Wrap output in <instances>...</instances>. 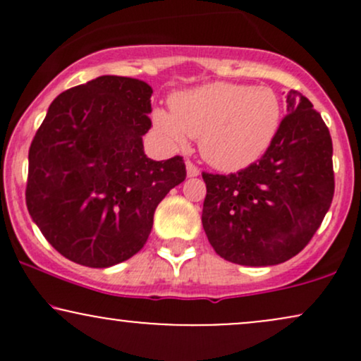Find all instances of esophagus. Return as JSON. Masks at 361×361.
<instances>
[{
	"label": "esophagus",
	"instance_id": "34e87169",
	"mask_svg": "<svg viewBox=\"0 0 361 361\" xmlns=\"http://www.w3.org/2000/svg\"><path fill=\"white\" fill-rule=\"evenodd\" d=\"M186 175H188V178H195L200 175V169L195 166L192 161H186Z\"/></svg>",
	"mask_w": 361,
	"mask_h": 361
}]
</instances>
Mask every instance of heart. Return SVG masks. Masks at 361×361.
<instances>
[{
    "label": "heart",
    "mask_w": 361,
    "mask_h": 361,
    "mask_svg": "<svg viewBox=\"0 0 361 361\" xmlns=\"http://www.w3.org/2000/svg\"><path fill=\"white\" fill-rule=\"evenodd\" d=\"M156 130L185 146L200 137V154L221 171H238L264 154L279 134L281 103L270 88L209 82L173 94L171 111H152Z\"/></svg>",
    "instance_id": "b5f03b06"
}]
</instances>
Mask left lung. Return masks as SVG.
Masks as SVG:
<instances>
[{
    "label": "left lung",
    "instance_id": "obj_1",
    "mask_svg": "<svg viewBox=\"0 0 361 361\" xmlns=\"http://www.w3.org/2000/svg\"><path fill=\"white\" fill-rule=\"evenodd\" d=\"M279 134L259 161L231 175L204 173L202 224L219 256L271 267L307 246L334 195L333 140L304 94L290 90Z\"/></svg>",
    "mask_w": 361,
    "mask_h": 361
}]
</instances>
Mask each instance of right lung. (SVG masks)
Instances as JSON below:
<instances>
[{"label":"right lung","instance_id":"right-lung-1","mask_svg":"<svg viewBox=\"0 0 361 361\" xmlns=\"http://www.w3.org/2000/svg\"><path fill=\"white\" fill-rule=\"evenodd\" d=\"M146 81L100 76L49 106L28 151L27 209L64 258L109 268L139 252L154 210L186 178L183 157L152 161Z\"/></svg>","mask_w":361,"mask_h":361}]
</instances>
